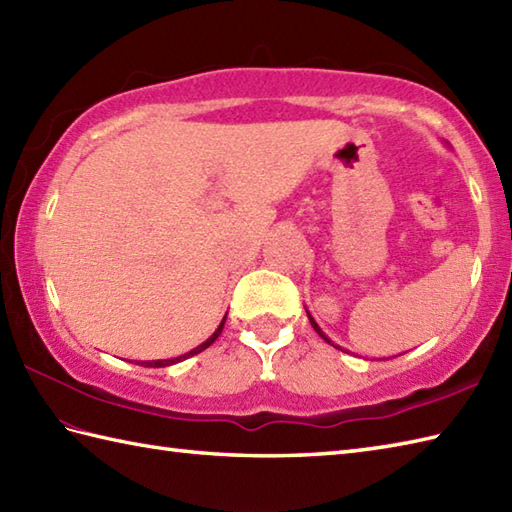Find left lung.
Listing matches in <instances>:
<instances>
[{
	"label": "left lung",
	"mask_w": 512,
	"mask_h": 512,
	"mask_svg": "<svg viewBox=\"0 0 512 512\" xmlns=\"http://www.w3.org/2000/svg\"><path fill=\"white\" fill-rule=\"evenodd\" d=\"M308 317H310V314H308ZM310 323H312V328H314V330H317V332H319V334H321V336H323V339H325V341H328V343H330V339H328V336H325V334H323V332H321V328H319V325H317V323H314V319H312V317H310ZM332 345H334V343H332ZM334 347H339V345H334Z\"/></svg>",
	"instance_id": "left-lung-1"
}]
</instances>
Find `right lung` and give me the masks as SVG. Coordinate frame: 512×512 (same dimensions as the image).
I'll return each instance as SVG.
<instances>
[{
    "instance_id": "add662e5",
    "label": "right lung",
    "mask_w": 512,
    "mask_h": 512,
    "mask_svg": "<svg viewBox=\"0 0 512 512\" xmlns=\"http://www.w3.org/2000/svg\"><path fill=\"white\" fill-rule=\"evenodd\" d=\"M222 328H224V321L220 323V328H217L215 332H213V336H209V339H206L200 347H195V350H191L189 354H184V356H178V358H169V361H151V363H138V365H145V367H167V365H173V363H180V361H184V358H189V356H193V354H198V352H202V350H206V347H209L217 336L222 334Z\"/></svg>"
}]
</instances>
